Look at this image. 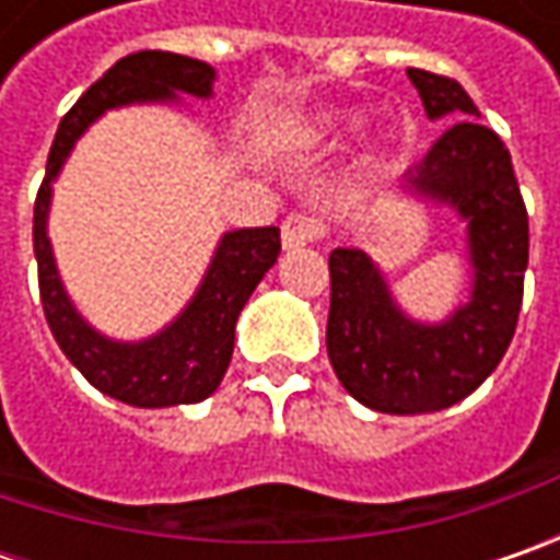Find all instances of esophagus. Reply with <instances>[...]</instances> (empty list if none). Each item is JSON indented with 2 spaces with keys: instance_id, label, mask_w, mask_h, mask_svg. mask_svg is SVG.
<instances>
[{
  "instance_id": "34e87169",
  "label": "esophagus",
  "mask_w": 560,
  "mask_h": 560,
  "mask_svg": "<svg viewBox=\"0 0 560 560\" xmlns=\"http://www.w3.org/2000/svg\"><path fill=\"white\" fill-rule=\"evenodd\" d=\"M324 236V221L314 218V214H290L283 226H280V240H283V248H299L308 246L314 240Z\"/></svg>"
}]
</instances>
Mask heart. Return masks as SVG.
<instances>
[{
  "label": "heart",
  "mask_w": 560,
  "mask_h": 560,
  "mask_svg": "<svg viewBox=\"0 0 560 560\" xmlns=\"http://www.w3.org/2000/svg\"><path fill=\"white\" fill-rule=\"evenodd\" d=\"M358 127H361V118H346L339 124H330V133L334 137H349V133H355Z\"/></svg>",
  "instance_id": "b5f03b06"
}]
</instances>
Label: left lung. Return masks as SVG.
I'll return each instance as SVG.
<instances>
[{"mask_svg": "<svg viewBox=\"0 0 560 560\" xmlns=\"http://www.w3.org/2000/svg\"><path fill=\"white\" fill-rule=\"evenodd\" d=\"M408 77L427 118L452 127L405 174L401 192L445 205L464 221L470 299L445 320H415L368 252H330L327 355L346 393L383 415L442 411L499 368L517 327L529 258L527 208L505 142L477 120L458 80L420 68H408Z\"/></svg>", "mask_w": 560, "mask_h": 560, "instance_id": "8db88e82", "label": "left lung"}]
</instances>
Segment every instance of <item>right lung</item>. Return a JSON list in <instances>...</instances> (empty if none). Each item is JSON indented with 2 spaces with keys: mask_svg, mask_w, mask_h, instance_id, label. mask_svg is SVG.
<instances>
[{
  "mask_svg": "<svg viewBox=\"0 0 560 560\" xmlns=\"http://www.w3.org/2000/svg\"><path fill=\"white\" fill-rule=\"evenodd\" d=\"M177 93L211 98L214 68L199 58L174 52H133L115 61L105 77L77 98L55 133L46 177L33 205V255L39 268V299L55 342L98 393L133 408H171L208 398L226 374L233 355L236 317L248 295L280 255L277 226L226 230L211 255L196 295L164 330L140 342H120L98 334L77 312L55 268L49 240L52 184L68 162L74 142L105 112L124 105H171Z\"/></svg>",
  "mask_w": 560,
  "mask_h": 560,
  "instance_id": "right-lung-1",
  "label": "right lung"
}]
</instances>
